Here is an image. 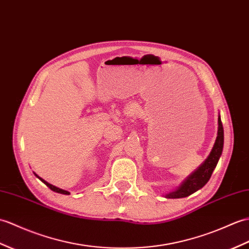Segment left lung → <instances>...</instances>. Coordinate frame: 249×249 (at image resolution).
<instances>
[{
    "mask_svg": "<svg viewBox=\"0 0 249 249\" xmlns=\"http://www.w3.org/2000/svg\"><path fill=\"white\" fill-rule=\"evenodd\" d=\"M224 146V128L221 118L218 117V130L217 137L213 146L212 151L209 155V157L204 162L203 165H200L197 171H195L186 181L182 183V186L176 190L175 192H172L166 195L167 198H182L187 197L196 191L203 188L205 184L209 181V179L214 171L215 166L218 162V159L221 157Z\"/></svg>",
    "mask_w": 249,
    "mask_h": 249,
    "instance_id": "obj_1",
    "label": "left lung"
}]
</instances>
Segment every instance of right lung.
<instances>
[{
	"mask_svg": "<svg viewBox=\"0 0 249 249\" xmlns=\"http://www.w3.org/2000/svg\"><path fill=\"white\" fill-rule=\"evenodd\" d=\"M37 176V175H36ZM40 180H41L44 184H46V186H48L52 191H54V192H57V193H61V194H67V195H69L70 194V192H68V191H65V190H62V189H59V188H57V187H55V186H53V184H51V183H49V182H46L45 180H43L42 178H40L39 176H37Z\"/></svg>",
	"mask_w": 249,
	"mask_h": 249,
	"instance_id": "right-lung-1",
	"label": "right lung"
}]
</instances>
